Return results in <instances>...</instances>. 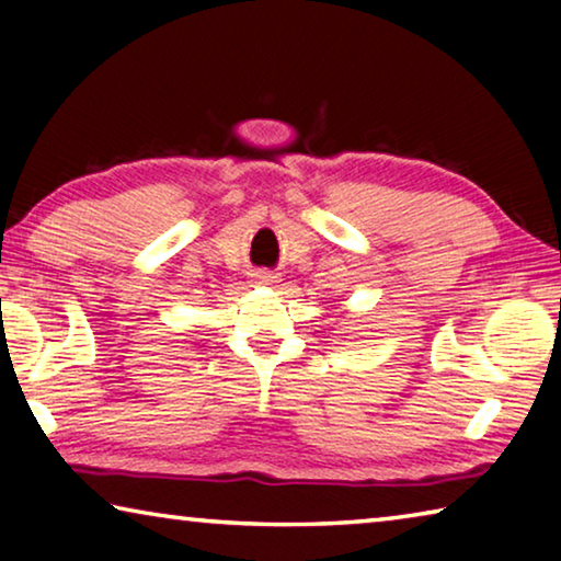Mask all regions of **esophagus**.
I'll use <instances>...</instances> for the list:
<instances>
[{"label": "esophagus", "instance_id": "esophagus-1", "mask_svg": "<svg viewBox=\"0 0 561 561\" xmlns=\"http://www.w3.org/2000/svg\"><path fill=\"white\" fill-rule=\"evenodd\" d=\"M257 279H260V282H272L274 277H272L270 272H257Z\"/></svg>", "mask_w": 561, "mask_h": 561}]
</instances>
